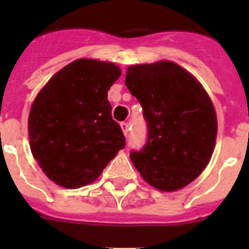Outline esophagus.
Returning a JSON list of instances; mask_svg holds the SVG:
<instances>
[{"label": "esophagus", "instance_id": "34e87169", "mask_svg": "<svg viewBox=\"0 0 249 249\" xmlns=\"http://www.w3.org/2000/svg\"><path fill=\"white\" fill-rule=\"evenodd\" d=\"M121 128H122L124 136H127V133H128V123H127V122L121 123Z\"/></svg>", "mask_w": 249, "mask_h": 249}]
</instances>
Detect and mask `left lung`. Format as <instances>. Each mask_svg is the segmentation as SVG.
<instances>
[{
  "label": "left lung",
  "mask_w": 249,
  "mask_h": 249,
  "mask_svg": "<svg viewBox=\"0 0 249 249\" xmlns=\"http://www.w3.org/2000/svg\"><path fill=\"white\" fill-rule=\"evenodd\" d=\"M126 86L142 106L148 131L143 148L129 158L155 188L181 190L212 157L217 117L210 96L190 72L169 61L131 66Z\"/></svg>",
  "instance_id": "1"
}]
</instances>
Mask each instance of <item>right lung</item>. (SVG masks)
<instances>
[{
    "mask_svg": "<svg viewBox=\"0 0 249 249\" xmlns=\"http://www.w3.org/2000/svg\"><path fill=\"white\" fill-rule=\"evenodd\" d=\"M120 76L114 63L76 59L35 98L28 116L31 152L58 186L74 190L92 183L126 146L107 100Z\"/></svg>",
    "mask_w": 249,
    "mask_h": 249,
    "instance_id": "right-lung-1",
    "label": "right lung"
}]
</instances>
